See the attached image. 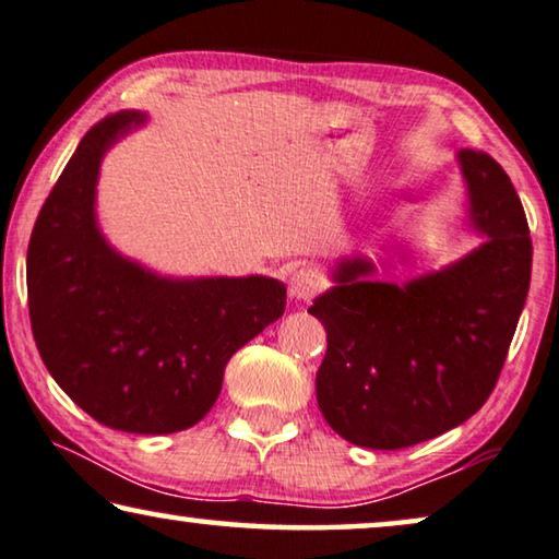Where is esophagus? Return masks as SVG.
<instances>
[{
	"label": "esophagus",
	"instance_id": "obj_1",
	"mask_svg": "<svg viewBox=\"0 0 559 559\" xmlns=\"http://www.w3.org/2000/svg\"><path fill=\"white\" fill-rule=\"evenodd\" d=\"M322 287H325V280L314 266H299L289 277V295L295 299H312L322 293Z\"/></svg>",
	"mask_w": 559,
	"mask_h": 559
}]
</instances>
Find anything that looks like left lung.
<instances>
[{
	"label": "left lung",
	"mask_w": 559,
	"mask_h": 559,
	"mask_svg": "<svg viewBox=\"0 0 559 559\" xmlns=\"http://www.w3.org/2000/svg\"><path fill=\"white\" fill-rule=\"evenodd\" d=\"M459 164L479 249L406 285L370 282L373 264L345 260L307 310L328 330L318 406L355 447L406 449L464 424L507 360L530 293L527 216L489 153L461 148Z\"/></svg>",
	"instance_id": "8db88e82"
}]
</instances>
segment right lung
I'll use <instances>...</instances> for the list:
<instances>
[{"label": "right lung", "instance_id": "right-lung-1", "mask_svg": "<svg viewBox=\"0 0 559 559\" xmlns=\"http://www.w3.org/2000/svg\"><path fill=\"white\" fill-rule=\"evenodd\" d=\"M143 118L123 110L95 123L45 199L27 249L29 322L50 376L87 416L128 433H176L212 411L226 362L282 318L287 287L158 277L103 239L100 160Z\"/></svg>", "mask_w": 559, "mask_h": 559}]
</instances>
